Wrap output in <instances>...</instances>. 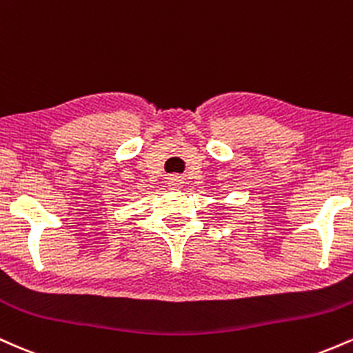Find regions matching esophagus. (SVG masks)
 Returning <instances> with one entry per match:
<instances>
[{
  "instance_id": "esophagus-1",
  "label": "esophagus",
  "mask_w": 353,
  "mask_h": 353,
  "mask_svg": "<svg viewBox=\"0 0 353 353\" xmlns=\"http://www.w3.org/2000/svg\"><path fill=\"white\" fill-rule=\"evenodd\" d=\"M168 184H169V188H171V189H179L181 184H182V181H181L179 176L172 174V176L168 177Z\"/></svg>"
}]
</instances>
